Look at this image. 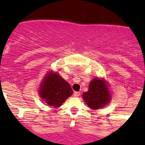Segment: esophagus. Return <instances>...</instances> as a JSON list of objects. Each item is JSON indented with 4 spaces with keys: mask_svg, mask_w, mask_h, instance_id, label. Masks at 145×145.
Masks as SVG:
<instances>
[{
    "mask_svg": "<svg viewBox=\"0 0 145 145\" xmlns=\"http://www.w3.org/2000/svg\"><path fill=\"white\" fill-rule=\"evenodd\" d=\"M80 95V92H78V91H74V97H79Z\"/></svg>",
    "mask_w": 145,
    "mask_h": 145,
    "instance_id": "esophagus-1",
    "label": "esophagus"
}]
</instances>
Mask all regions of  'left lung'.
I'll return each instance as SVG.
<instances>
[{
    "label": "left lung",
    "instance_id": "obj_1",
    "mask_svg": "<svg viewBox=\"0 0 145 145\" xmlns=\"http://www.w3.org/2000/svg\"><path fill=\"white\" fill-rule=\"evenodd\" d=\"M83 98L92 109L103 108L110 102L111 94L104 79L94 78L90 82L89 91L83 94Z\"/></svg>",
    "mask_w": 145,
    "mask_h": 145
}]
</instances>
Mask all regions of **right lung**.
<instances>
[{"label":"right lung","instance_id":"1","mask_svg":"<svg viewBox=\"0 0 145 145\" xmlns=\"http://www.w3.org/2000/svg\"><path fill=\"white\" fill-rule=\"evenodd\" d=\"M39 96L48 106H60L73 94L71 87L57 72H49L45 75L39 86Z\"/></svg>","mask_w":145,"mask_h":145}]
</instances>
